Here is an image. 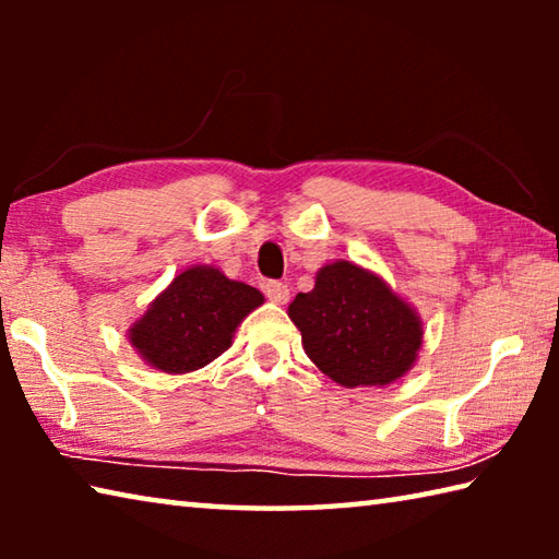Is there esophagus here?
I'll use <instances>...</instances> for the list:
<instances>
[{
  "label": "esophagus",
  "instance_id": "obj_1",
  "mask_svg": "<svg viewBox=\"0 0 559 559\" xmlns=\"http://www.w3.org/2000/svg\"><path fill=\"white\" fill-rule=\"evenodd\" d=\"M263 293H266V298L271 302H276V306H283V302H288V298H290L288 286L281 281H269L266 286H263Z\"/></svg>",
  "mask_w": 559,
  "mask_h": 559
}]
</instances>
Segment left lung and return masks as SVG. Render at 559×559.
<instances>
[{"mask_svg": "<svg viewBox=\"0 0 559 559\" xmlns=\"http://www.w3.org/2000/svg\"><path fill=\"white\" fill-rule=\"evenodd\" d=\"M288 318L318 370L347 390L396 382L424 343L414 306L377 273L343 259L316 273L313 290L298 293Z\"/></svg>", "mask_w": 559, "mask_h": 559, "instance_id": "obj_1", "label": "left lung"}]
</instances>
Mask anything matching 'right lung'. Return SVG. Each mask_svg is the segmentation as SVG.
Wrapping results in <instances>:
<instances>
[{
    "label": "right lung",
    "instance_id": "obj_1",
    "mask_svg": "<svg viewBox=\"0 0 559 559\" xmlns=\"http://www.w3.org/2000/svg\"><path fill=\"white\" fill-rule=\"evenodd\" d=\"M261 302V290L219 269L189 266L130 325L128 340L155 370L187 374L229 349L236 328Z\"/></svg>",
    "mask_w": 559,
    "mask_h": 559
}]
</instances>
